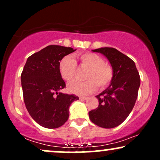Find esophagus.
I'll return each mask as SVG.
<instances>
[{"label":"esophagus","mask_w":160,"mask_h":160,"mask_svg":"<svg viewBox=\"0 0 160 160\" xmlns=\"http://www.w3.org/2000/svg\"><path fill=\"white\" fill-rule=\"evenodd\" d=\"M88 98L87 97H84V96H80V99H81V100H86Z\"/></svg>","instance_id":"34e87169"}]
</instances>
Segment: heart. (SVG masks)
<instances>
[{"mask_svg": "<svg viewBox=\"0 0 160 160\" xmlns=\"http://www.w3.org/2000/svg\"><path fill=\"white\" fill-rule=\"evenodd\" d=\"M80 65L88 68L85 81H74L68 84V90L78 95H89L96 90L97 84L100 87L107 86L113 78V70L104 63L103 58L95 53H84L79 55ZM58 71L62 78L65 81H71L74 78L77 71L76 62L71 56H65L60 61Z\"/></svg>", "mask_w": 160, "mask_h": 160, "instance_id": "obj_1", "label": "heart"}]
</instances>
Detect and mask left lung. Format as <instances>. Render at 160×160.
<instances>
[{
    "label": "left lung",
    "mask_w": 160,
    "mask_h": 160,
    "mask_svg": "<svg viewBox=\"0 0 160 160\" xmlns=\"http://www.w3.org/2000/svg\"><path fill=\"white\" fill-rule=\"evenodd\" d=\"M107 58L113 70V78L106 89L96 95L98 107L89 112V119L100 127H117L132 111L138 97L140 76L129 57L111 47L92 50Z\"/></svg>",
    "instance_id": "obj_1"
}]
</instances>
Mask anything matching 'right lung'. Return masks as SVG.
<instances>
[{"label": "right lung", "instance_id": "1", "mask_svg": "<svg viewBox=\"0 0 160 160\" xmlns=\"http://www.w3.org/2000/svg\"><path fill=\"white\" fill-rule=\"evenodd\" d=\"M76 49L50 45L28 57L21 74L24 102L29 114L41 126L60 127L68 120L74 95L60 92L65 82L58 71L62 58Z\"/></svg>", "mask_w": 160, "mask_h": 160}]
</instances>
